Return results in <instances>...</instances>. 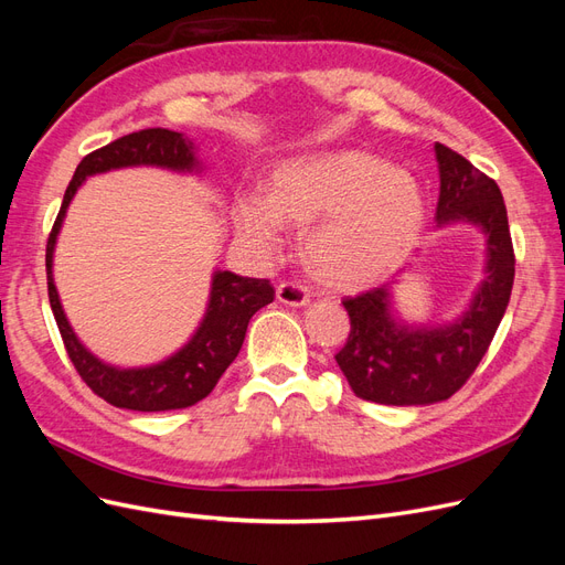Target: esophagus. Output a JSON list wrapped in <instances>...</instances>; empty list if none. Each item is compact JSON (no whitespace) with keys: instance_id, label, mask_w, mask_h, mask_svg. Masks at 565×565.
<instances>
[{"instance_id":"34e87169","label":"esophagus","mask_w":565,"mask_h":565,"mask_svg":"<svg viewBox=\"0 0 565 565\" xmlns=\"http://www.w3.org/2000/svg\"><path fill=\"white\" fill-rule=\"evenodd\" d=\"M276 297L285 306H306L309 303V292L297 282H280L276 287Z\"/></svg>"}]
</instances>
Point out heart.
I'll use <instances>...</instances> for the list:
<instances>
[{
	"instance_id": "obj_1",
	"label": "heart",
	"mask_w": 565,
	"mask_h": 565,
	"mask_svg": "<svg viewBox=\"0 0 565 565\" xmlns=\"http://www.w3.org/2000/svg\"><path fill=\"white\" fill-rule=\"evenodd\" d=\"M424 224L417 179L355 148L280 162L266 198H243L235 210L237 231L266 254L280 247V226L303 228L306 270L337 292H358L396 273L417 247Z\"/></svg>"
}]
</instances>
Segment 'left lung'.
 Returning a JSON list of instances; mask_svg holds the SVG:
<instances>
[{"label": "left lung", "mask_w": 565, "mask_h": 565, "mask_svg": "<svg viewBox=\"0 0 565 565\" xmlns=\"http://www.w3.org/2000/svg\"><path fill=\"white\" fill-rule=\"evenodd\" d=\"M438 228L471 224L486 237L483 280L461 316L446 324L405 322L393 287L344 299L351 332L334 358L358 398L382 405L448 401L481 363L514 285V247L500 185L448 146L436 143Z\"/></svg>", "instance_id": "8db88e82"}]
</instances>
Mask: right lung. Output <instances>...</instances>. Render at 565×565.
<instances>
[{"label":"right lung","instance_id":"1","mask_svg":"<svg viewBox=\"0 0 565 565\" xmlns=\"http://www.w3.org/2000/svg\"><path fill=\"white\" fill-rule=\"evenodd\" d=\"M195 143L188 136L169 129H141L122 136L104 148L89 152L77 169L63 195L56 224L46 243V280L49 303L63 337L67 355L87 386L115 407L139 409V413H162L195 405L210 396L221 374L241 353L252 316L276 297L268 280L243 278L231 270L212 273V289L204 316L193 337L160 363L143 367H119L100 361L82 344L65 318L58 289L54 282V249L67 207L89 177L125 167H160L169 172H202L195 156Z\"/></svg>","mask_w":565,"mask_h":565}]
</instances>
